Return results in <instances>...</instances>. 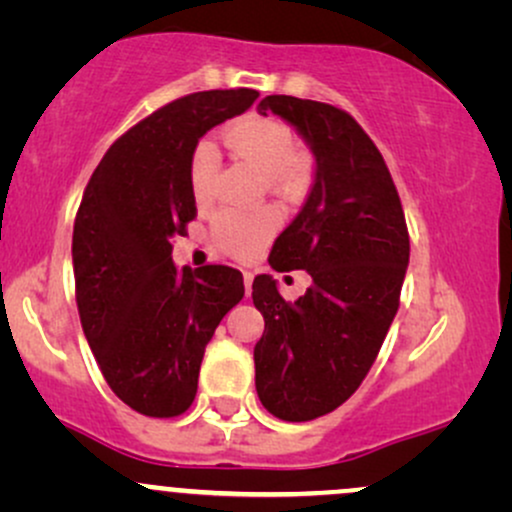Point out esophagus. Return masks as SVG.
Returning <instances> with one entry per match:
<instances>
[{"label": "esophagus", "mask_w": 512, "mask_h": 512, "mask_svg": "<svg viewBox=\"0 0 512 512\" xmlns=\"http://www.w3.org/2000/svg\"><path fill=\"white\" fill-rule=\"evenodd\" d=\"M252 279H255V274H252V272H243V281H245V293H248V296H250V291H252Z\"/></svg>", "instance_id": "esophagus-1"}]
</instances>
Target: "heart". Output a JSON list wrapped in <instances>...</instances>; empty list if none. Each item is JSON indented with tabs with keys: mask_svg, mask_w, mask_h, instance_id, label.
Wrapping results in <instances>:
<instances>
[{
	"mask_svg": "<svg viewBox=\"0 0 512 512\" xmlns=\"http://www.w3.org/2000/svg\"><path fill=\"white\" fill-rule=\"evenodd\" d=\"M226 142L236 154L250 161L269 190L284 199H298L313 178L310 158L296 151V134L289 125L269 117H248L226 129ZM219 151L211 139H199L190 158V190L197 204H207L214 178L219 173ZM279 211H233L223 209L209 228L211 245L228 257H252L279 231Z\"/></svg>",
	"mask_w": 512,
	"mask_h": 512,
	"instance_id": "obj_1",
	"label": "heart"
}]
</instances>
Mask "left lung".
Returning a JSON list of instances; mask_svg holds the SVG:
<instances>
[{
	"label": "left lung",
	"mask_w": 512,
	"mask_h": 512,
	"mask_svg": "<svg viewBox=\"0 0 512 512\" xmlns=\"http://www.w3.org/2000/svg\"><path fill=\"white\" fill-rule=\"evenodd\" d=\"M257 113L298 129L315 156V182L269 252L272 269H305L313 286L286 303L269 274L252 281L264 317L255 387L276 419L313 421L354 395L373 366L399 308L409 231L383 154L346 110L267 96Z\"/></svg>",
	"instance_id": "obj_1"
}]
</instances>
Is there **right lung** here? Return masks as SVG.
I'll return each instance as SVG.
<instances>
[{"label": "right lung", "mask_w": 512, "mask_h": 512, "mask_svg": "<svg viewBox=\"0 0 512 512\" xmlns=\"http://www.w3.org/2000/svg\"><path fill=\"white\" fill-rule=\"evenodd\" d=\"M252 88L199 91L127 129L93 170L74 221L81 327L105 383L154 419L190 409L204 349L245 296L226 264H173V238L197 216L190 158L211 127L250 108Z\"/></svg>", "instance_id": "obj_1"}]
</instances>
